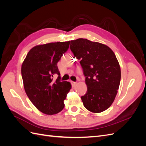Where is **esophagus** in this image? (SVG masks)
I'll list each match as a JSON object with an SVG mask.
<instances>
[{
  "mask_svg": "<svg viewBox=\"0 0 146 146\" xmlns=\"http://www.w3.org/2000/svg\"><path fill=\"white\" fill-rule=\"evenodd\" d=\"M71 85L72 87H75L76 85H77V82H71Z\"/></svg>",
  "mask_w": 146,
  "mask_h": 146,
  "instance_id": "obj_1",
  "label": "esophagus"
}]
</instances>
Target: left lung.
<instances>
[{"mask_svg":"<svg viewBox=\"0 0 146 146\" xmlns=\"http://www.w3.org/2000/svg\"><path fill=\"white\" fill-rule=\"evenodd\" d=\"M70 48L86 77V93L81 97L84 107L92 113H101L111 105L121 81V68L108 46L87 39L70 41Z\"/></svg>","mask_w":146,"mask_h":146,"instance_id":"left-lung-1","label":"left lung"}]
</instances>
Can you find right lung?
<instances>
[{"instance_id":"obj_1","label":"right lung","mask_w":146,"mask_h":146,"mask_svg":"<svg viewBox=\"0 0 146 146\" xmlns=\"http://www.w3.org/2000/svg\"><path fill=\"white\" fill-rule=\"evenodd\" d=\"M70 41L38 45L29 52L21 67L22 77L28 98L38 110L48 115L64 108V100L71 85L61 82L57 63L68 50ZM59 76L55 81L53 76Z\"/></svg>"}]
</instances>
